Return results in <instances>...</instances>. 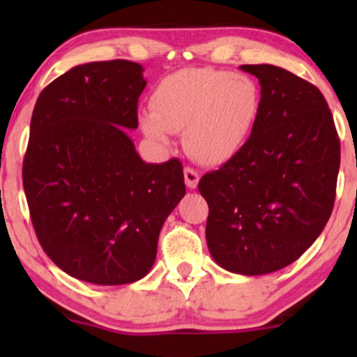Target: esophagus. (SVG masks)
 <instances>
[{"instance_id": "obj_1", "label": "esophagus", "mask_w": 357, "mask_h": 357, "mask_svg": "<svg viewBox=\"0 0 357 357\" xmlns=\"http://www.w3.org/2000/svg\"><path fill=\"white\" fill-rule=\"evenodd\" d=\"M184 181H186V186L190 188V190H195L199 181L198 171L192 169V167H184Z\"/></svg>"}]
</instances>
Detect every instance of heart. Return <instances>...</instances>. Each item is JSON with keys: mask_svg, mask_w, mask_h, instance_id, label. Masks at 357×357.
Instances as JSON below:
<instances>
[{"mask_svg": "<svg viewBox=\"0 0 357 357\" xmlns=\"http://www.w3.org/2000/svg\"><path fill=\"white\" fill-rule=\"evenodd\" d=\"M151 107L139 112L147 137L167 142L184 130L195 159L208 166L231 161L248 144L261 112V92L248 75L184 68L155 85Z\"/></svg>", "mask_w": 357, "mask_h": 357, "instance_id": "heart-1", "label": "heart"}]
</instances>
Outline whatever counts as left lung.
Wrapping results in <instances>:
<instances>
[{
    "instance_id": "obj_1",
    "label": "left lung",
    "mask_w": 357,
    "mask_h": 357,
    "mask_svg": "<svg viewBox=\"0 0 357 357\" xmlns=\"http://www.w3.org/2000/svg\"><path fill=\"white\" fill-rule=\"evenodd\" d=\"M260 82L248 144L198 190L210 206L206 243L221 268L265 275L321 235L335 199L341 146L321 90L275 65H241Z\"/></svg>"
}]
</instances>
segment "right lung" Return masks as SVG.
Instances as JSON below:
<instances>
[{"label":"right lung","instance_id":"right-lung-1","mask_svg":"<svg viewBox=\"0 0 357 357\" xmlns=\"http://www.w3.org/2000/svg\"><path fill=\"white\" fill-rule=\"evenodd\" d=\"M142 65H77L42 90L30 124L23 188L40 245L56 267L96 285L141 280L162 225L186 195L178 159L142 161Z\"/></svg>","mask_w":357,"mask_h":357}]
</instances>
